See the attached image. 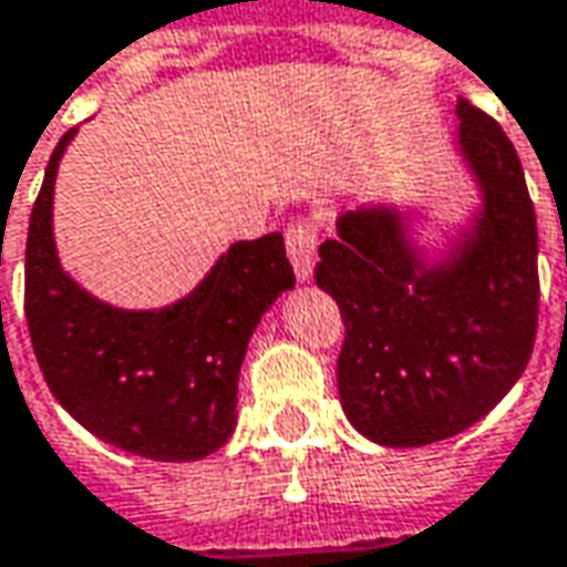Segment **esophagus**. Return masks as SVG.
I'll list each match as a JSON object with an SVG mask.
<instances>
[{
    "label": "esophagus",
    "instance_id": "obj_1",
    "mask_svg": "<svg viewBox=\"0 0 567 567\" xmlns=\"http://www.w3.org/2000/svg\"><path fill=\"white\" fill-rule=\"evenodd\" d=\"M317 241H320V231L310 219H295L285 231V245H288V257L295 264L298 279H310L313 272V260H317Z\"/></svg>",
    "mask_w": 567,
    "mask_h": 567
}]
</instances>
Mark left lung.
Listing matches in <instances>:
<instances>
[{
  "mask_svg": "<svg viewBox=\"0 0 567 567\" xmlns=\"http://www.w3.org/2000/svg\"><path fill=\"white\" fill-rule=\"evenodd\" d=\"M458 147L483 190L474 231L426 266L389 206L344 213L317 285L344 322L339 395L367 440H449L508 395L537 339V216L515 144L458 100Z\"/></svg>",
  "mask_w": 567,
  "mask_h": 567,
  "instance_id": "obj_1",
  "label": "left lung"
}]
</instances>
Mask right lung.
<instances>
[{"label":"right lung","instance_id":"1","mask_svg":"<svg viewBox=\"0 0 567 567\" xmlns=\"http://www.w3.org/2000/svg\"><path fill=\"white\" fill-rule=\"evenodd\" d=\"M74 137L52 150L24 260L33 354L59 404L93 436L153 461H197L235 430L247 342L272 301L295 288L285 238L238 241L204 282L163 310H118L62 272L52 241V185Z\"/></svg>","mask_w":567,"mask_h":567}]
</instances>
